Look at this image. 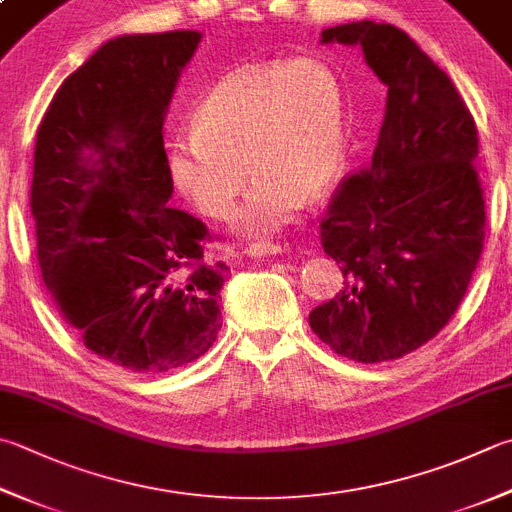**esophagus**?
Instances as JSON below:
<instances>
[{"label":"esophagus","mask_w":512,"mask_h":512,"mask_svg":"<svg viewBox=\"0 0 512 512\" xmlns=\"http://www.w3.org/2000/svg\"><path fill=\"white\" fill-rule=\"evenodd\" d=\"M281 252H283L281 245H274V243H256V245H249L245 249V254L249 258H269V256H276Z\"/></svg>","instance_id":"1"}]
</instances>
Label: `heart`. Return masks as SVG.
I'll use <instances>...</instances> for the list:
<instances>
[{"label": "heart", "instance_id": "obj_1", "mask_svg": "<svg viewBox=\"0 0 512 512\" xmlns=\"http://www.w3.org/2000/svg\"><path fill=\"white\" fill-rule=\"evenodd\" d=\"M194 124L169 144L173 185L200 214L225 218L252 169L258 180L238 220L247 234L287 225L305 198H321L334 185L345 165V89L321 60L225 75L200 100Z\"/></svg>", "mask_w": 512, "mask_h": 512}]
</instances>
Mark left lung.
Returning <instances> with one entry per match:
<instances>
[{
	"mask_svg": "<svg viewBox=\"0 0 512 512\" xmlns=\"http://www.w3.org/2000/svg\"><path fill=\"white\" fill-rule=\"evenodd\" d=\"M321 42L359 44L388 100L370 169L345 178L321 218L345 287L314 307L310 327L352 361L401 359L446 327L484 249L477 127L401 28L363 19L325 28Z\"/></svg>",
	"mask_w": 512,
	"mask_h": 512,
	"instance_id": "obj_1",
	"label": "left lung"
}]
</instances>
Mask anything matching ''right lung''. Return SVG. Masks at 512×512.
<instances>
[{"instance_id":"right-lung-1","label":"right lung","mask_w":512,"mask_h":512,"mask_svg":"<svg viewBox=\"0 0 512 512\" xmlns=\"http://www.w3.org/2000/svg\"><path fill=\"white\" fill-rule=\"evenodd\" d=\"M198 31L122 35L57 89L37 129L31 211L42 278L104 361L158 374L196 361L220 330L225 263L202 220L167 202V106Z\"/></svg>"}]
</instances>
